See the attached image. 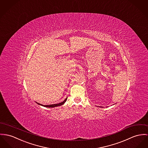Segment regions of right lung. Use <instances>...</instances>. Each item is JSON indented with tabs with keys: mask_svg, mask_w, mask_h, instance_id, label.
<instances>
[{
	"mask_svg": "<svg viewBox=\"0 0 148 148\" xmlns=\"http://www.w3.org/2000/svg\"><path fill=\"white\" fill-rule=\"evenodd\" d=\"M67 100V98L63 101V102H60L59 103H56V104H52V105H43L42 104H40L39 103H38L36 102L38 105H42V106H43L45 107H47V108H54V107H56V106H61V105H62L65 102H66V101Z\"/></svg>",
	"mask_w": 148,
	"mask_h": 148,
	"instance_id": "add662e5",
	"label": "right lung"
}]
</instances>
